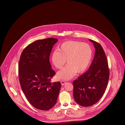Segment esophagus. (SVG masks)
Instances as JSON below:
<instances>
[{
    "mask_svg": "<svg viewBox=\"0 0 125 125\" xmlns=\"http://www.w3.org/2000/svg\"><path fill=\"white\" fill-rule=\"evenodd\" d=\"M60 83H61V85L62 86H64L66 83V82H65V81H61Z\"/></svg>",
    "mask_w": 125,
    "mask_h": 125,
    "instance_id": "esophagus-1",
    "label": "esophagus"
}]
</instances>
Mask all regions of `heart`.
<instances>
[{
    "label": "heart",
    "mask_w": 125,
    "mask_h": 125,
    "mask_svg": "<svg viewBox=\"0 0 125 125\" xmlns=\"http://www.w3.org/2000/svg\"><path fill=\"white\" fill-rule=\"evenodd\" d=\"M92 57V50L89 44L75 41H68L62 43L58 50H55L51 56L52 65L61 69L67 60L68 64L59 72V79L69 80L75 73H81L88 67Z\"/></svg>",
    "instance_id": "obj_1"
}]
</instances>
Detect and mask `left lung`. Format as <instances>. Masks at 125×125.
I'll use <instances>...</instances> for the list:
<instances>
[{
    "label": "left lung",
    "instance_id": "8db88e82",
    "mask_svg": "<svg viewBox=\"0 0 125 125\" xmlns=\"http://www.w3.org/2000/svg\"><path fill=\"white\" fill-rule=\"evenodd\" d=\"M95 48L94 59L89 70L73 82V95L79 105L88 107L99 101L107 88L109 70L107 58L101 45L89 39Z\"/></svg>",
    "mask_w": 125,
    "mask_h": 125
}]
</instances>
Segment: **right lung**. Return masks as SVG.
Returning <instances> with one entry per match:
<instances>
[{
    "label": "right lung",
    "instance_id": "1",
    "mask_svg": "<svg viewBox=\"0 0 125 125\" xmlns=\"http://www.w3.org/2000/svg\"><path fill=\"white\" fill-rule=\"evenodd\" d=\"M56 38L36 41L22 52L19 64L21 88L30 104L37 109L47 111L56 104L61 88L60 82L51 83L55 72L49 58Z\"/></svg>",
    "mask_w": 125,
    "mask_h": 125
}]
</instances>
